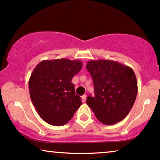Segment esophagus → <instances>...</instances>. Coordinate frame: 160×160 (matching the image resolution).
<instances>
[{
  "instance_id": "obj_1",
  "label": "esophagus",
  "mask_w": 160,
  "mask_h": 160,
  "mask_svg": "<svg viewBox=\"0 0 160 160\" xmlns=\"http://www.w3.org/2000/svg\"><path fill=\"white\" fill-rule=\"evenodd\" d=\"M86 100V94L82 95V102H85Z\"/></svg>"
}]
</instances>
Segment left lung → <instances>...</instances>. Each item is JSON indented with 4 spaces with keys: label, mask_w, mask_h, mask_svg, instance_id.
Masks as SVG:
<instances>
[{
    "label": "left lung",
    "mask_w": 160,
    "mask_h": 160,
    "mask_svg": "<svg viewBox=\"0 0 160 160\" xmlns=\"http://www.w3.org/2000/svg\"><path fill=\"white\" fill-rule=\"evenodd\" d=\"M86 68L94 87V97L87 98V105L102 124L122 120L130 112L138 91L134 71L111 60H88Z\"/></svg>",
    "instance_id": "obj_1"
}]
</instances>
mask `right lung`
<instances>
[{"mask_svg": "<svg viewBox=\"0 0 160 160\" xmlns=\"http://www.w3.org/2000/svg\"><path fill=\"white\" fill-rule=\"evenodd\" d=\"M82 66L80 60L62 58L42 60L34 68L29 81L30 98L46 122L66 125L82 105L72 82Z\"/></svg>", "mask_w": 160, "mask_h": 160, "instance_id": "add662e5", "label": "right lung"}]
</instances>
